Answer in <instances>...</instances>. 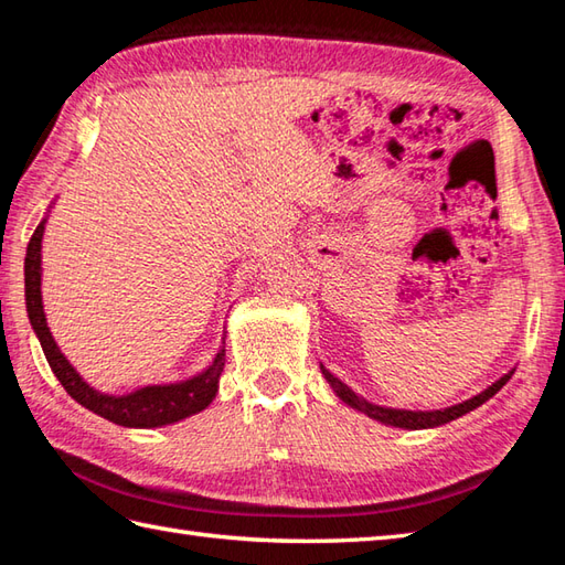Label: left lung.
Returning a JSON list of instances; mask_svg holds the SVG:
<instances>
[{"label":"left lung","mask_w":565,"mask_h":565,"mask_svg":"<svg viewBox=\"0 0 565 565\" xmlns=\"http://www.w3.org/2000/svg\"><path fill=\"white\" fill-rule=\"evenodd\" d=\"M322 374H326V379H328V383H330V386H332V391L338 393L340 398H342L347 405L356 407V411L366 413L369 417L381 419V423L393 425V427H405V429H425V427H437V425H444V423H449V419H456V417H461V415H466V413H471L473 407L483 405L488 398H493V395H495V393H498V391H500L502 386H505V383L510 381L512 371H510V374L502 376L500 381H495L493 386L486 388L483 393L473 395L471 401L459 403V405H451V407H447V411H431V413L391 411V407H379V405H371V403H366L364 398H359L356 393H352L350 388H347L344 383H342L338 376H332V374H330V371L322 369Z\"/></svg>","instance_id":"left-lung-1"}]
</instances>
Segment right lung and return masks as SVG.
<instances>
[{
	"mask_svg": "<svg viewBox=\"0 0 565 565\" xmlns=\"http://www.w3.org/2000/svg\"><path fill=\"white\" fill-rule=\"evenodd\" d=\"M41 237H43V223L35 227L29 247H26V262H23V274H26V308L29 320L39 334L43 354L51 364L53 374L63 383V388L87 411L102 415L109 423L124 425V427H160L172 425L203 411L218 391V379L225 366V350L218 352L213 359V364L203 371V374L194 376L184 383H174V386H148L128 395H104L89 388L87 383L79 379L75 369L70 366L63 352L57 350L51 330L43 316L41 303Z\"/></svg>",
	"mask_w": 565,
	"mask_h": 565,
	"instance_id": "right-lung-1",
	"label": "right lung"
}]
</instances>
